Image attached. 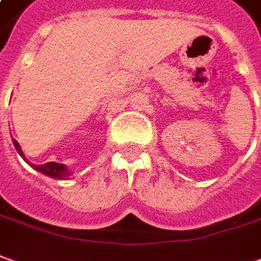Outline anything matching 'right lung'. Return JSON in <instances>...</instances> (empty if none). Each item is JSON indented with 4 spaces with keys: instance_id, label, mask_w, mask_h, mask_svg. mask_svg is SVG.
Wrapping results in <instances>:
<instances>
[{
    "instance_id": "obj_1",
    "label": "right lung",
    "mask_w": 261,
    "mask_h": 261,
    "mask_svg": "<svg viewBox=\"0 0 261 261\" xmlns=\"http://www.w3.org/2000/svg\"><path fill=\"white\" fill-rule=\"evenodd\" d=\"M12 143H14V147H15V150L18 151V154L24 159V160L31 166L33 168H35L37 171H40L42 174L48 175V177H53V178H57V180H68L70 178V175L72 174L68 167L67 166H64V164H60V163H54V161H49V163H45V164H31L30 161L27 160L25 155L22 153V150H21V145L18 144V141L17 140H14L12 138Z\"/></svg>"
}]
</instances>
